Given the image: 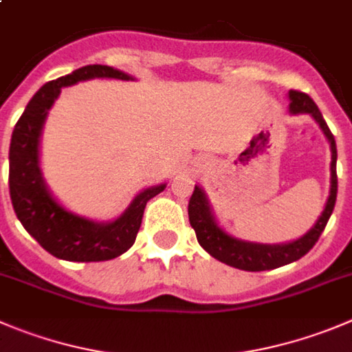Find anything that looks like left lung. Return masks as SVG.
Returning <instances> with one entry per match:
<instances>
[{"label": "left lung", "mask_w": 352, "mask_h": 352, "mask_svg": "<svg viewBox=\"0 0 352 352\" xmlns=\"http://www.w3.org/2000/svg\"><path fill=\"white\" fill-rule=\"evenodd\" d=\"M290 97V113L292 114H311L320 124L323 130L324 137L330 142L331 149V163H330V196H328L327 206H324L323 213L313 226L311 231L305 232L302 238L295 239L292 243H285V245H261V243H250L241 241L228 232L215 222L210 203L206 199L205 192L199 189L198 186L192 191L191 199H189V222H191L192 229L196 232L199 245L212 255L217 261L224 262V264L231 265V267L243 269V271H269V269L281 267L290 262L298 261L304 257L307 252L316 245L320 239L321 232L327 228V222L330 219L331 212H333L335 201H337V146H335L333 133L328 128L327 121L323 120V114L318 109L313 98L304 91L290 90L288 91Z\"/></svg>", "instance_id": "8db88e82"}]
</instances>
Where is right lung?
Instances as JSON below:
<instances>
[{
    "label": "right lung",
    "mask_w": 352,
    "mask_h": 352,
    "mask_svg": "<svg viewBox=\"0 0 352 352\" xmlns=\"http://www.w3.org/2000/svg\"><path fill=\"white\" fill-rule=\"evenodd\" d=\"M91 78L131 80L123 71L94 64L43 85L25 106L10 142V198L17 219L48 254L71 262H102L124 254L135 243L147 201L166 187V184H161L144 189L123 215L107 224L69 212L50 195L39 170L43 124L62 87Z\"/></svg>",
    "instance_id": "right-lung-1"
}]
</instances>
